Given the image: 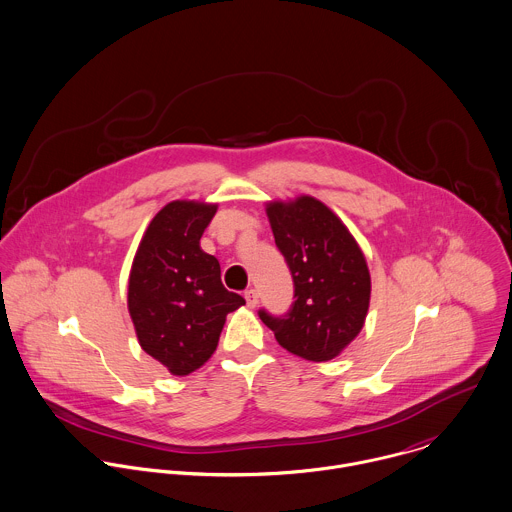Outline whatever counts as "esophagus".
I'll list each match as a JSON object with an SVG mask.
<instances>
[{
    "mask_svg": "<svg viewBox=\"0 0 512 512\" xmlns=\"http://www.w3.org/2000/svg\"><path fill=\"white\" fill-rule=\"evenodd\" d=\"M245 301H247L249 307H255L259 303V293L255 289H247L245 291Z\"/></svg>",
    "mask_w": 512,
    "mask_h": 512,
    "instance_id": "1",
    "label": "esophagus"
}]
</instances>
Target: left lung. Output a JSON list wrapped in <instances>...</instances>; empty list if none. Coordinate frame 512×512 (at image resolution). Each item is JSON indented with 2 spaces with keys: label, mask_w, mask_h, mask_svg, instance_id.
Returning <instances> with one entry per match:
<instances>
[{
  "label": "left lung",
  "mask_w": 512,
  "mask_h": 512,
  "mask_svg": "<svg viewBox=\"0 0 512 512\" xmlns=\"http://www.w3.org/2000/svg\"><path fill=\"white\" fill-rule=\"evenodd\" d=\"M267 215L295 301L283 315L259 309V317L289 353L329 361L363 329L371 299L365 257L341 219L313 197L271 203Z\"/></svg>",
  "instance_id": "left-lung-1"
}]
</instances>
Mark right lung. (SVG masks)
<instances>
[{"label": "right lung", "instance_id": "obj_1", "mask_svg": "<svg viewBox=\"0 0 512 512\" xmlns=\"http://www.w3.org/2000/svg\"><path fill=\"white\" fill-rule=\"evenodd\" d=\"M217 205L173 201L149 223L129 275V313L139 345L173 375H189L217 349L225 317L245 299L221 283L199 247Z\"/></svg>", "mask_w": 512, "mask_h": 512}]
</instances>
